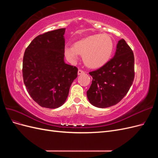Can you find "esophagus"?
I'll use <instances>...</instances> for the list:
<instances>
[{"label":"esophagus","mask_w":158,"mask_h":158,"mask_svg":"<svg viewBox=\"0 0 158 158\" xmlns=\"http://www.w3.org/2000/svg\"><path fill=\"white\" fill-rule=\"evenodd\" d=\"M84 74V72L82 70L79 69L78 71V75H81V74Z\"/></svg>","instance_id":"1"}]
</instances>
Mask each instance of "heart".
I'll return each instance as SVG.
<instances>
[{
  "label": "heart",
  "instance_id": "obj_1",
  "mask_svg": "<svg viewBox=\"0 0 158 158\" xmlns=\"http://www.w3.org/2000/svg\"><path fill=\"white\" fill-rule=\"evenodd\" d=\"M113 41L107 34H95L66 47L64 54L70 61L76 62L78 54L83 56L84 64L91 69H98L109 61L113 51Z\"/></svg>",
  "mask_w": 158,
  "mask_h": 158
}]
</instances>
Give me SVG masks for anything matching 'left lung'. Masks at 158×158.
<instances>
[{
	"label": "left lung",
	"instance_id": "1",
	"mask_svg": "<svg viewBox=\"0 0 158 158\" xmlns=\"http://www.w3.org/2000/svg\"><path fill=\"white\" fill-rule=\"evenodd\" d=\"M93 80L87 97L99 108L114 106L125 96L135 78V57L123 39L118 41L113 58L99 69L90 72Z\"/></svg>",
	"mask_w": 158,
	"mask_h": 158
}]
</instances>
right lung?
I'll return each instance as SVG.
<instances>
[{
    "instance_id": "add662e5",
    "label": "right lung",
    "mask_w": 158,
    "mask_h": 158,
    "mask_svg": "<svg viewBox=\"0 0 158 158\" xmlns=\"http://www.w3.org/2000/svg\"><path fill=\"white\" fill-rule=\"evenodd\" d=\"M65 28L37 36L23 59V82L31 98L40 106L55 109L64 103L78 69L66 64Z\"/></svg>"
}]
</instances>
